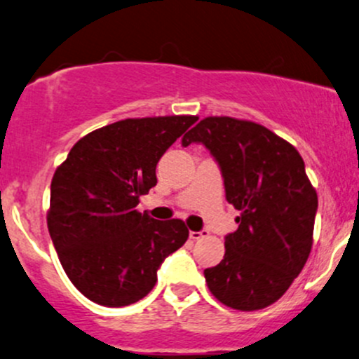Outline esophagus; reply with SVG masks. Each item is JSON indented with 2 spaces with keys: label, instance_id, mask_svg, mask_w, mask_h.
Listing matches in <instances>:
<instances>
[{
  "label": "esophagus",
  "instance_id": "obj_1",
  "mask_svg": "<svg viewBox=\"0 0 359 359\" xmlns=\"http://www.w3.org/2000/svg\"><path fill=\"white\" fill-rule=\"evenodd\" d=\"M207 236V231H200V232H195V231H190V239L193 241H198L201 237Z\"/></svg>",
  "mask_w": 359,
  "mask_h": 359
}]
</instances>
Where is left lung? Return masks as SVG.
I'll return each instance as SVG.
<instances>
[{
  "instance_id": "left-lung-1",
  "label": "left lung",
  "mask_w": 359,
  "mask_h": 359,
  "mask_svg": "<svg viewBox=\"0 0 359 359\" xmlns=\"http://www.w3.org/2000/svg\"><path fill=\"white\" fill-rule=\"evenodd\" d=\"M219 163L225 198L239 217L224 259L203 271L217 300L236 310L275 304L300 275L313 243L317 193L292 144L269 128L232 116H207L183 137Z\"/></svg>"
}]
</instances>
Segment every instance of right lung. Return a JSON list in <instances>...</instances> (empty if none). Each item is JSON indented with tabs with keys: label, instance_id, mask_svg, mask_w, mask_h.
Wrapping results in <instances>:
<instances>
[{
	"label": "right lung",
	"instance_id": "1",
	"mask_svg": "<svg viewBox=\"0 0 359 359\" xmlns=\"http://www.w3.org/2000/svg\"><path fill=\"white\" fill-rule=\"evenodd\" d=\"M198 120L126 118L72 146L50 183L47 227L71 283L104 307L135 304L154 288L164 257L187 243L183 220L137 210L156 187L161 156Z\"/></svg>",
	"mask_w": 359,
	"mask_h": 359
}]
</instances>
